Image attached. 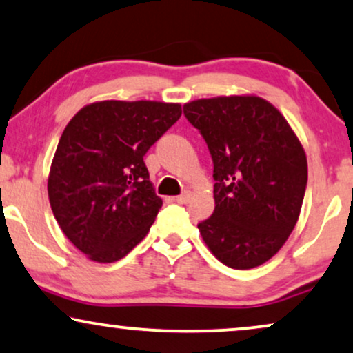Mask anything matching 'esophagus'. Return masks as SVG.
<instances>
[{
  "mask_svg": "<svg viewBox=\"0 0 353 353\" xmlns=\"http://www.w3.org/2000/svg\"><path fill=\"white\" fill-rule=\"evenodd\" d=\"M189 200H190V192H182L181 195H177V197H176V202L182 203V205L189 202Z\"/></svg>",
  "mask_w": 353,
  "mask_h": 353,
  "instance_id": "1",
  "label": "esophagus"
}]
</instances>
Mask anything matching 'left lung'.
Instances as JSON below:
<instances>
[{
	"instance_id": "obj_1",
	"label": "left lung",
	"mask_w": 353,
	"mask_h": 353,
	"mask_svg": "<svg viewBox=\"0 0 353 353\" xmlns=\"http://www.w3.org/2000/svg\"><path fill=\"white\" fill-rule=\"evenodd\" d=\"M184 115L213 161L215 210L197 225L205 244L231 269L264 264L300 216L305 150L283 115L261 97L199 99L184 105Z\"/></svg>"
}]
</instances>
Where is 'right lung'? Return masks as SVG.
Wrapping results in <instances>:
<instances>
[{
  "label": "right lung",
  "mask_w": 353,
  "mask_h": 353,
  "mask_svg": "<svg viewBox=\"0 0 353 353\" xmlns=\"http://www.w3.org/2000/svg\"><path fill=\"white\" fill-rule=\"evenodd\" d=\"M181 114L179 104L104 101L83 107L66 125L48 199L61 231L91 261H119L150 231L163 200L143 156Z\"/></svg>",
  "instance_id": "obj_1"
}]
</instances>
